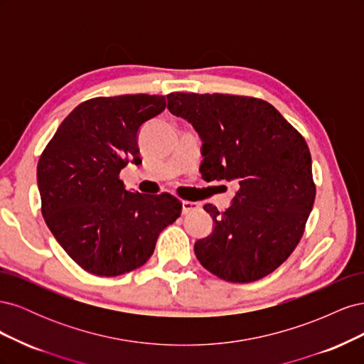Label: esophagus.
I'll use <instances>...</instances> for the list:
<instances>
[{"label": "esophagus", "mask_w": 364, "mask_h": 364, "mask_svg": "<svg viewBox=\"0 0 364 364\" xmlns=\"http://www.w3.org/2000/svg\"><path fill=\"white\" fill-rule=\"evenodd\" d=\"M200 208L199 203L196 202H190V200H183L182 202V214H190L193 211H197Z\"/></svg>", "instance_id": "34e87169"}]
</instances>
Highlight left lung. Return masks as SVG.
I'll list each match as a JSON object with an SVG mask.
<instances>
[{"label": "left lung", "mask_w": 364, "mask_h": 364, "mask_svg": "<svg viewBox=\"0 0 364 364\" xmlns=\"http://www.w3.org/2000/svg\"><path fill=\"white\" fill-rule=\"evenodd\" d=\"M168 111L202 139L206 182L237 181L225 213L206 203L214 229L197 240L202 266L229 282H253L290 257L310 215L316 185L304 136L270 103L230 94L171 92Z\"/></svg>", "instance_id": "1"}]
</instances>
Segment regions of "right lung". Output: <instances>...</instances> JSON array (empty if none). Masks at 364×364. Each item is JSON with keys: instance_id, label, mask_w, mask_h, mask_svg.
Returning <instances> with one entry per match:
<instances>
[{"instance_id": "right-lung-1", "label": "right lung", "mask_w": 364, "mask_h": 364, "mask_svg": "<svg viewBox=\"0 0 364 364\" xmlns=\"http://www.w3.org/2000/svg\"><path fill=\"white\" fill-rule=\"evenodd\" d=\"M164 95L95 97L62 121L38 162L42 215L63 250L97 277L146 264L162 229L181 215L168 193L127 191L119 171L141 164L138 132L161 114Z\"/></svg>"}]
</instances>
